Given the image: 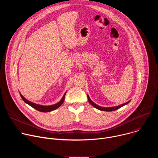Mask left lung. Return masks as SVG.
Instances as JSON below:
<instances>
[{"label": "left lung", "instance_id": "1", "mask_svg": "<svg viewBox=\"0 0 158 158\" xmlns=\"http://www.w3.org/2000/svg\"><path fill=\"white\" fill-rule=\"evenodd\" d=\"M87 99H88L89 102L90 104H91V105H92V106H93V107H94L95 108H96V109H99V110H102V111H113V110H117V109L121 108V107H123V106H124L130 102V101H129L128 102H126V103H124V104H121V105L118 106L109 107H101V106H99L96 104L94 102H93V101H91V99H90V98H89V96L88 95H87Z\"/></svg>", "mask_w": 158, "mask_h": 158}]
</instances>
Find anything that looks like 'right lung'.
Instances as JSON below:
<instances>
[{
  "label": "right lung",
  "mask_w": 158,
  "mask_h": 158,
  "mask_svg": "<svg viewBox=\"0 0 158 158\" xmlns=\"http://www.w3.org/2000/svg\"><path fill=\"white\" fill-rule=\"evenodd\" d=\"M65 94H66V92L65 93V94H64L62 98L61 99V100L57 102V104H53V105H51V106H42V105H40V104H37L35 103H34V102H32L28 100H27L23 96H22L21 94H20V96L21 97V98L23 99V101L27 103V104H29V106H31V107H32L33 108H34L35 109L40 111V112H51V111H52L56 109H57L58 107H59L62 104V103L64 102V98H65Z\"/></svg>",
  "instance_id": "add662e5"
}]
</instances>
